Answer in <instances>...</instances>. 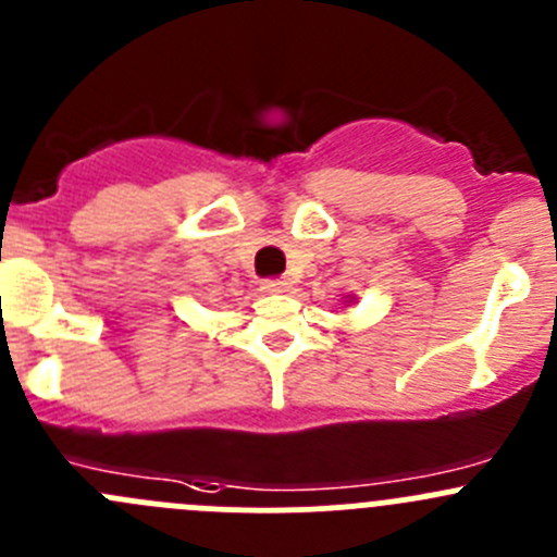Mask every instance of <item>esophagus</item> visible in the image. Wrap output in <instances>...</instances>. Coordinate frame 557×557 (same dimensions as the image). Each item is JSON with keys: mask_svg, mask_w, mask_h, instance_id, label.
Segmentation results:
<instances>
[{"mask_svg": "<svg viewBox=\"0 0 557 557\" xmlns=\"http://www.w3.org/2000/svg\"><path fill=\"white\" fill-rule=\"evenodd\" d=\"M262 289H264V293H270V295L287 293L289 282H287V278H268V282H262Z\"/></svg>", "mask_w": 557, "mask_h": 557, "instance_id": "1", "label": "esophagus"}]
</instances>
